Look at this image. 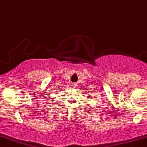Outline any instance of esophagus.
<instances>
[{
    "label": "esophagus",
    "instance_id": "obj_1",
    "mask_svg": "<svg viewBox=\"0 0 147 147\" xmlns=\"http://www.w3.org/2000/svg\"><path fill=\"white\" fill-rule=\"evenodd\" d=\"M76 83H72V86H76Z\"/></svg>",
    "mask_w": 147,
    "mask_h": 147
}]
</instances>
